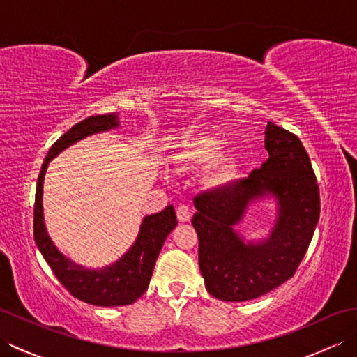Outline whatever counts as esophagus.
<instances>
[{
    "mask_svg": "<svg viewBox=\"0 0 357 357\" xmlns=\"http://www.w3.org/2000/svg\"><path fill=\"white\" fill-rule=\"evenodd\" d=\"M176 216L179 222H188L192 218V208L187 204H179L176 208Z\"/></svg>",
    "mask_w": 357,
    "mask_h": 357,
    "instance_id": "1",
    "label": "esophagus"
}]
</instances>
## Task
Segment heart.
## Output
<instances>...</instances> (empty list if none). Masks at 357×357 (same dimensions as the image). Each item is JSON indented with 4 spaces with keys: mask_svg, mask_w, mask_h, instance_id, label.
Listing matches in <instances>:
<instances>
[{
    "mask_svg": "<svg viewBox=\"0 0 357 357\" xmlns=\"http://www.w3.org/2000/svg\"><path fill=\"white\" fill-rule=\"evenodd\" d=\"M221 150V142L211 136H195L181 144L176 155L178 162L184 167L207 165L211 160L207 179L211 185H227L236 178L238 161L231 155H224L215 159Z\"/></svg>",
    "mask_w": 357,
    "mask_h": 357,
    "instance_id": "1",
    "label": "heart"
}]
</instances>
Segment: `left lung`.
Instances as JSON below:
<instances>
[{
  "mask_svg": "<svg viewBox=\"0 0 357 357\" xmlns=\"http://www.w3.org/2000/svg\"><path fill=\"white\" fill-rule=\"evenodd\" d=\"M265 149L268 159L259 170L222 190L195 198L198 211L192 224L199 239V268L207 291L216 299H256L293 278L319 221V185L301 139L268 121ZM265 191L280 201L277 227L265 245L245 246L232 225L246 204Z\"/></svg>",
  "mask_w": 357,
  "mask_h": 357,
  "instance_id": "8db88e82",
  "label": "left lung"
}]
</instances>
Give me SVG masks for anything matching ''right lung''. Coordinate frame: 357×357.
I'll return each instance as SVG.
<instances>
[{
	"instance_id": "1",
	"label": "right lung",
	"mask_w": 357,
	"mask_h": 357,
	"mask_svg": "<svg viewBox=\"0 0 357 357\" xmlns=\"http://www.w3.org/2000/svg\"><path fill=\"white\" fill-rule=\"evenodd\" d=\"M116 126V113L89 116L53 142L38 174L33 207V238L53 275L73 298L100 307L133 304L146 293L164 241L178 224L173 206L165 207L161 213L147 216L142 221L139 236L133 247L124 255L123 259L104 270H84L64 257L52 244L43 219V181L49 161L59 151L86 138L87 135L109 130Z\"/></svg>"
}]
</instances>
